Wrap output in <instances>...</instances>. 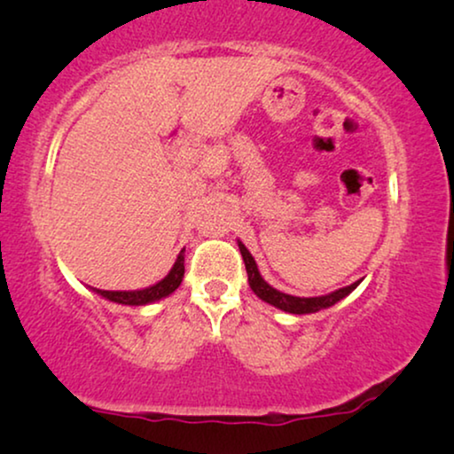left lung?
Returning <instances> with one entry per match:
<instances>
[{"mask_svg":"<svg viewBox=\"0 0 454 454\" xmlns=\"http://www.w3.org/2000/svg\"><path fill=\"white\" fill-rule=\"evenodd\" d=\"M238 246H239L241 256H244L246 272H247V283H250V287H252L254 294H256L262 301L270 303V306L283 309V312H289V314H314V312H320V309L331 308L337 301L343 300V297L349 295L351 291L356 289L359 283H362V278H359V281L347 285V287H343V289H337V291H333V294L320 295V297H295V295L283 294V291L270 287V285L264 281L262 275H260L258 266H256V260L252 258V254L247 252V247L241 244V241H238Z\"/></svg>","mask_w":454,"mask_h":454,"instance_id":"left-lung-1","label":"left lung"}]
</instances>
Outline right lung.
<instances>
[{
    "mask_svg": "<svg viewBox=\"0 0 454 454\" xmlns=\"http://www.w3.org/2000/svg\"><path fill=\"white\" fill-rule=\"evenodd\" d=\"M184 252H179V256L173 264V269L169 270V275L165 278H160L157 285H151L146 289H136V291H105V289H95V294H98L105 300L114 301V303H121V306H146V303L159 301L163 297L171 295L179 285H182L185 266H184Z\"/></svg>",
    "mask_w": 454,
    "mask_h": 454,
    "instance_id": "1",
    "label": "right lung"
}]
</instances>
